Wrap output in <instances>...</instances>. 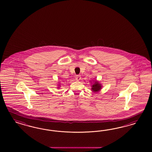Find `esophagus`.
Masks as SVG:
<instances>
[{
  "label": "esophagus",
  "instance_id": "1",
  "mask_svg": "<svg viewBox=\"0 0 152 152\" xmlns=\"http://www.w3.org/2000/svg\"><path fill=\"white\" fill-rule=\"evenodd\" d=\"M75 79L77 80H80L81 79V76L80 75H76Z\"/></svg>",
  "mask_w": 152,
  "mask_h": 152
}]
</instances>
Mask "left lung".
I'll use <instances>...</instances> for the list:
<instances>
[{"instance_id":"1","label":"left lung","mask_w":152,"mask_h":152,"mask_svg":"<svg viewBox=\"0 0 152 152\" xmlns=\"http://www.w3.org/2000/svg\"><path fill=\"white\" fill-rule=\"evenodd\" d=\"M93 83L91 82V84H92L91 85V87H92L91 89L93 92H97L102 89V84L99 83V82L96 79L93 80Z\"/></svg>"}]
</instances>
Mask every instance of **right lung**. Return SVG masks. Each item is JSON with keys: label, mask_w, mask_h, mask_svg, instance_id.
I'll return each mask as SVG.
<instances>
[{"label": "right lung", "mask_w": 152, "mask_h": 152, "mask_svg": "<svg viewBox=\"0 0 152 152\" xmlns=\"http://www.w3.org/2000/svg\"><path fill=\"white\" fill-rule=\"evenodd\" d=\"M58 86H59V87H57V88H60V84H59V85H58Z\"/></svg>", "instance_id": "1"}]
</instances>
